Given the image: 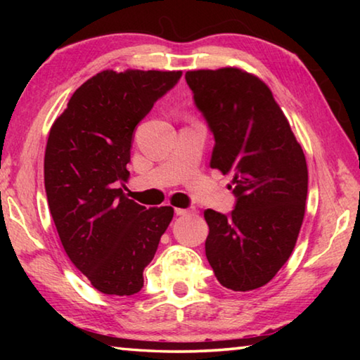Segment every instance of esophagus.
Returning <instances> with one entry per match:
<instances>
[{"instance_id":"34e87169","label":"esophagus","mask_w":360,"mask_h":360,"mask_svg":"<svg viewBox=\"0 0 360 360\" xmlns=\"http://www.w3.org/2000/svg\"><path fill=\"white\" fill-rule=\"evenodd\" d=\"M192 210H184V208H174V214L176 216H187L191 214Z\"/></svg>"}]
</instances>
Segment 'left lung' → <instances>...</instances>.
I'll return each mask as SVG.
<instances>
[{"instance_id": "left-lung-1", "label": "left lung", "mask_w": 360, "mask_h": 360, "mask_svg": "<svg viewBox=\"0 0 360 360\" xmlns=\"http://www.w3.org/2000/svg\"><path fill=\"white\" fill-rule=\"evenodd\" d=\"M195 106L214 136L211 168L231 174L229 214L206 210L205 252L217 281L252 290L275 278L294 251L308 193L302 146L271 90L238 68L186 72Z\"/></svg>"}]
</instances>
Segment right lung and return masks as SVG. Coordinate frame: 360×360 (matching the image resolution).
Instances as JSON below:
<instances>
[{"instance_id": "obj_1", "label": "right lung", "mask_w": 360, "mask_h": 360, "mask_svg": "<svg viewBox=\"0 0 360 360\" xmlns=\"http://www.w3.org/2000/svg\"><path fill=\"white\" fill-rule=\"evenodd\" d=\"M182 71H101L79 87L53 122L44 155L49 210L72 264L96 290L133 295L173 219L172 206L149 208L119 186L136 125Z\"/></svg>"}]
</instances>
